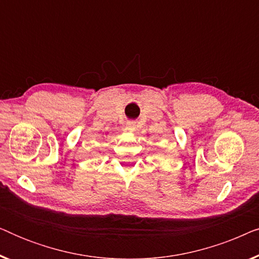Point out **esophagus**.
<instances>
[{
    "label": "esophagus",
    "instance_id": "obj_1",
    "mask_svg": "<svg viewBox=\"0 0 259 259\" xmlns=\"http://www.w3.org/2000/svg\"><path fill=\"white\" fill-rule=\"evenodd\" d=\"M126 128L130 131V132H134V131H136V128H137V125H136V122L134 121H128L126 123Z\"/></svg>",
    "mask_w": 259,
    "mask_h": 259
}]
</instances>
